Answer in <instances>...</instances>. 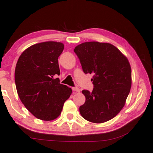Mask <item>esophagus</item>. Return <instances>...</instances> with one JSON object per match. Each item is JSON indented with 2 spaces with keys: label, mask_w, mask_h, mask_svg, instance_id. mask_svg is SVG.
I'll use <instances>...</instances> for the list:
<instances>
[{
  "label": "esophagus",
  "mask_w": 153,
  "mask_h": 153,
  "mask_svg": "<svg viewBox=\"0 0 153 153\" xmlns=\"http://www.w3.org/2000/svg\"><path fill=\"white\" fill-rule=\"evenodd\" d=\"M72 90H73L74 91H76V92H79L80 90L78 88L75 87V88H72Z\"/></svg>",
  "instance_id": "obj_1"
}]
</instances>
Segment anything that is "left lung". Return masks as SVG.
I'll use <instances>...</instances> for the list:
<instances>
[{"label":"left lung","instance_id":"8db88e82","mask_svg":"<svg viewBox=\"0 0 153 153\" xmlns=\"http://www.w3.org/2000/svg\"><path fill=\"white\" fill-rule=\"evenodd\" d=\"M85 74L93 75L91 92L84 90L85 103L79 112L86 120L103 123L124 106L132 85V71L127 57L109 43L90 41L74 49Z\"/></svg>","mask_w":153,"mask_h":153}]
</instances>
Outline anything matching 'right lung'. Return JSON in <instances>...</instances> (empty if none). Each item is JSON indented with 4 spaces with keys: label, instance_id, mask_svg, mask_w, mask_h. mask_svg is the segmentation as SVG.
<instances>
[{
    "label": "right lung",
    "instance_id": "1",
    "mask_svg": "<svg viewBox=\"0 0 153 153\" xmlns=\"http://www.w3.org/2000/svg\"><path fill=\"white\" fill-rule=\"evenodd\" d=\"M63 49L64 45L56 41L35 44L22 53L16 63L15 81L19 98L40 120L57 118L72 92L59 78H53L60 74L58 57Z\"/></svg>",
    "mask_w": 153,
    "mask_h": 153
}]
</instances>
